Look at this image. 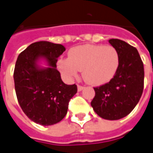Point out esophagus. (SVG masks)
Wrapping results in <instances>:
<instances>
[{"label": "esophagus", "mask_w": 153, "mask_h": 153, "mask_svg": "<svg viewBox=\"0 0 153 153\" xmlns=\"http://www.w3.org/2000/svg\"><path fill=\"white\" fill-rule=\"evenodd\" d=\"M84 88V86H82V85H78V90L79 91H81V90H83Z\"/></svg>", "instance_id": "obj_1"}]
</instances>
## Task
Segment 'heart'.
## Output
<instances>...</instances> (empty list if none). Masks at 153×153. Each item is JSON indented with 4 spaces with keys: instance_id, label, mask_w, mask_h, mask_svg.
Wrapping results in <instances>:
<instances>
[{
    "instance_id": "b5f03b06",
    "label": "heart",
    "mask_w": 153,
    "mask_h": 153,
    "mask_svg": "<svg viewBox=\"0 0 153 153\" xmlns=\"http://www.w3.org/2000/svg\"><path fill=\"white\" fill-rule=\"evenodd\" d=\"M120 56L113 46L85 45L73 48L69 58L59 59L58 69L69 79L78 76L83 70L84 80L93 85L106 84L117 73Z\"/></svg>"
}]
</instances>
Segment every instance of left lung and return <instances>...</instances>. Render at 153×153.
I'll return each mask as SVG.
<instances>
[{"mask_svg":"<svg viewBox=\"0 0 153 153\" xmlns=\"http://www.w3.org/2000/svg\"><path fill=\"white\" fill-rule=\"evenodd\" d=\"M108 41L118 51L120 65L108 83L94 88L91 105L99 117L117 120L130 114L139 102L144 87V67L135 47L118 39Z\"/></svg>","mask_w":153,"mask_h":153,"instance_id":"obj_1","label":"left lung"}]
</instances>
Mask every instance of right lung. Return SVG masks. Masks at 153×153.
I'll return each instance as SVG.
<instances>
[{
    "label": "right lung",
    "mask_w": 153,
    "mask_h": 153,
    "mask_svg": "<svg viewBox=\"0 0 153 153\" xmlns=\"http://www.w3.org/2000/svg\"><path fill=\"white\" fill-rule=\"evenodd\" d=\"M65 51L62 45L48 41L31 44L19 54L14 69L17 100L27 117L40 125H53L65 117L77 85L65 84L56 69L58 58ZM45 58L50 67L39 69L36 61Z\"/></svg>",
    "instance_id": "obj_1"
}]
</instances>
